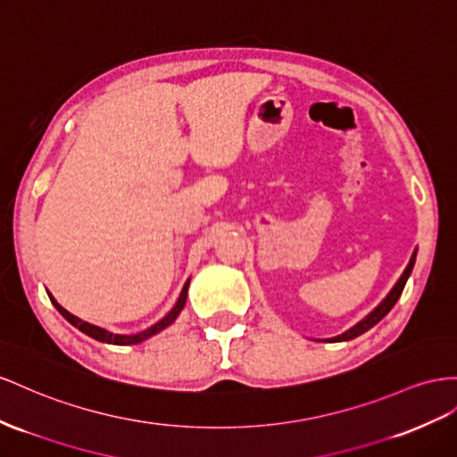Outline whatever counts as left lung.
<instances>
[{
  "instance_id": "1",
  "label": "left lung",
  "mask_w": 457,
  "mask_h": 457,
  "mask_svg": "<svg viewBox=\"0 0 457 457\" xmlns=\"http://www.w3.org/2000/svg\"><path fill=\"white\" fill-rule=\"evenodd\" d=\"M413 263H415V253L411 255V262H410V265L405 267V270H403V275L400 277V280L396 282V287H394L392 290H390V294L386 295L385 300H382L375 310L369 313L363 320H360V323L357 325H353L350 330H346L344 332V335H338V337H335V338H328V342H342V340H352V338H355V337H360V335H363L365 330H369L371 327H375L378 320L385 317L392 307H394V303L398 302V298L402 295V290H403V287H405V280H408V277L411 275V269H413Z\"/></svg>"
}]
</instances>
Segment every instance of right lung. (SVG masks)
Masks as SVG:
<instances>
[{
  "mask_svg": "<svg viewBox=\"0 0 457 457\" xmlns=\"http://www.w3.org/2000/svg\"><path fill=\"white\" fill-rule=\"evenodd\" d=\"M188 285H190V280H187V285H184V288H182V292H180V295H179V300H177L175 307H172V310H170L162 320H159V323H155L154 327L138 332V335H113V332H109V330H105V328H100V327H96V325L86 323V320L79 319L77 315L69 313L67 310H63V307H61V305L52 298V295H49V300H52V303L57 307V312H59L61 315H63L71 325H75L79 330H82L84 335H88V337H92V338H96V340H100V342L117 344V346H127V344H138V342H142V340H145V338H150V337L157 335L159 330H163L165 327H169V325L172 323V320H175V319L179 317V313L182 312L184 303H187Z\"/></svg>",
  "mask_w": 457,
  "mask_h": 457,
  "instance_id": "obj_1",
  "label": "right lung"
}]
</instances>
